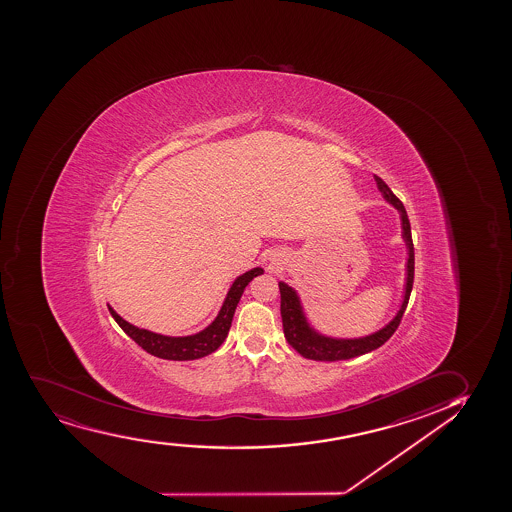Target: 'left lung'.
I'll list each match as a JSON object with an SVG mask.
<instances>
[{"label": "left lung", "mask_w": 512, "mask_h": 512, "mask_svg": "<svg viewBox=\"0 0 512 512\" xmlns=\"http://www.w3.org/2000/svg\"><path fill=\"white\" fill-rule=\"evenodd\" d=\"M374 179H376L377 188L381 191L382 198L388 201L396 212L400 213L401 239L406 246L405 285H403V300H401L400 309L396 311L388 324H384L382 328L377 329L374 333H369V335L357 336V338L324 335L319 329L314 328L307 318V312L300 300L299 292L294 287H290L288 283L278 282L280 297H282L280 311H282L283 333H285L288 343L306 359L335 362V360L353 359V357L376 350L393 336L396 328L400 326L403 312L408 306V299L412 294L413 271H415L412 227H410L405 206L394 196L388 184L384 183L379 176H374Z\"/></svg>", "instance_id": "obj_1"}]
</instances>
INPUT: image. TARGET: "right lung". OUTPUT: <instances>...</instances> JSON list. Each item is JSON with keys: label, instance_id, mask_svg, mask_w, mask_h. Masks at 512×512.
Here are the masks:
<instances>
[{"label": "right lung", "instance_id": "right-lung-1", "mask_svg": "<svg viewBox=\"0 0 512 512\" xmlns=\"http://www.w3.org/2000/svg\"><path fill=\"white\" fill-rule=\"evenodd\" d=\"M263 271L265 270L261 266H256L253 270H247L246 273L235 278L215 319L205 329H201L194 335L167 336L153 333L150 329L138 328L135 324L128 323L109 304L107 307L112 318L116 319V323L123 328L124 333L133 338L145 352L165 360L201 359L215 352L224 343L234 319L235 307L244 294V288L254 277L263 275Z\"/></svg>", "mask_w": 512, "mask_h": 512}]
</instances>
